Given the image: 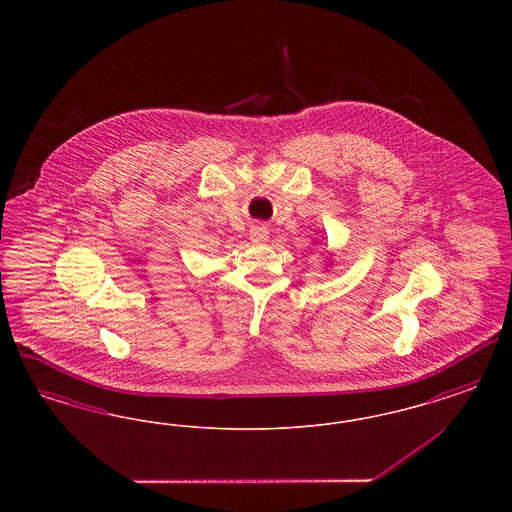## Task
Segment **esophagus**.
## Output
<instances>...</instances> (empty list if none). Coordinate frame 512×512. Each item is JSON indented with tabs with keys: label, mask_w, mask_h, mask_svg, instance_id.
Returning <instances> with one entry per match:
<instances>
[{
	"label": "esophagus",
	"mask_w": 512,
	"mask_h": 512,
	"mask_svg": "<svg viewBox=\"0 0 512 512\" xmlns=\"http://www.w3.org/2000/svg\"><path fill=\"white\" fill-rule=\"evenodd\" d=\"M249 236H251V240H253L255 244H265L268 240V228L265 224H257V226L251 228Z\"/></svg>",
	"instance_id": "34e87169"
}]
</instances>
